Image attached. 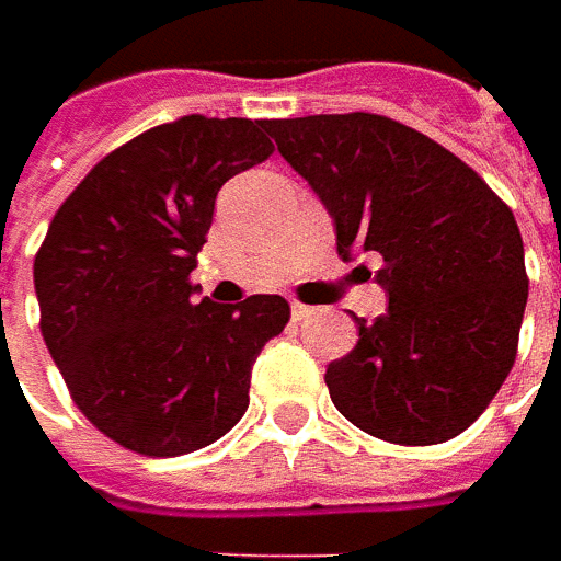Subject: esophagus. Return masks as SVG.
Returning <instances> with one entry per match:
<instances>
[{"instance_id": "1", "label": "esophagus", "mask_w": 561, "mask_h": 561, "mask_svg": "<svg viewBox=\"0 0 561 561\" xmlns=\"http://www.w3.org/2000/svg\"><path fill=\"white\" fill-rule=\"evenodd\" d=\"M290 312H293V321H306V318H309L314 309H312V306H302V302H293Z\"/></svg>"}]
</instances>
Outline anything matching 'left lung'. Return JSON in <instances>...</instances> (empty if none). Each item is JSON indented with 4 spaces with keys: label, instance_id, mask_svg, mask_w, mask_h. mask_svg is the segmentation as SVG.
Segmentation results:
<instances>
[{
    "label": "left lung",
    "instance_id": "1",
    "mask_svg": "<svg viewBox=\"0 0 561 561\" xmlns=\"http://www.w3.org/2000/svg\"><path fill=\"white\" fill-rule=\"evenodd\" d=\"M334 218L336 252H377L387 312L356 318L324 383L343 419L402 446L453 440L512 371L528 302L508 205L440 142L383 115L265 121Z\"/></svg>",
    "mask_w": 561,
    "mask_h": 561
}]
</instances>
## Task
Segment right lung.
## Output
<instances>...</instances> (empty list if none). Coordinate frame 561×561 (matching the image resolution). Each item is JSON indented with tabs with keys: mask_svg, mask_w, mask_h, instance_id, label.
<instances>
[{
	"mask_svg": "<svg viewBox=\"0 0 561 561\" xmlns=\"http://www.w3.org/2000/svg\"><path fill=\"white\" fill-rule=\"evenodd\" d=\"M265 121L186 115L118 146L55 211L33 262L39 331L71 399L142 456L203 449L243 419L284 296L196 302L218 190L265 162Z\"/></svg>",
	"mask_w": 561,
	"mask_h": 561,
	"instance_id": "right-lung-1",
	"label": "right lung"
}]
</instances>
